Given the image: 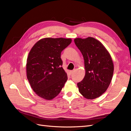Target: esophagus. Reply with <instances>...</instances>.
I'll return each instance as SVG.
<instances>
[{
    "instance_id": "obj_1",
    "label": "esophagus",
    "mask_w": 131,
    "mask_h": 131,
    "mask_svg": "<svg viewBox=\"0 0 131 131\" xmlns=\"http://www.w3.org/2000/svg\"><path fill=\"white\" fill-rule=\"evenodd\" d=\"M74 70H70V73L72 74H73L74 73Z\"/></svg>"
}]
</instances>
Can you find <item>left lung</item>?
I'll list each match as a JSON object with an SVG mask.
<instances>
[{
	"label": "left lung",
	"mask_w": 131,
	"mask_h": 131,
	"mask_svg": "<svg viewBox=\"0 0 131 131\" xmlns=\"http://www.w3.org/2000/svg\"><path fill=\"white\" fill-rule=\"evenodd\" d=\"M74 42L84 57L86 71L84 78L77 84L79 92L89 100L98 98L105 92L112 81V57L103 45L93 38H76Z\"/></svg>",
	"instance_id": "left-lung-1"
}]
</instances>
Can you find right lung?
I'll return each mask as SVG.
<instances>
[{
  "label": "right lung",
  "instance_id": "add662e5",
  "mask_svg": "<svg viewBox=\"0 0 131 131\" xmlns=\"http://www.w3.org/2000/svg\"><path fill=\"white\" fill-rule=\"evenodd\" d=\"M71 39L46 38L35 43L27 59V77L38 96L51 100L60 93L68 77L62 68L61 52Z\"/></svg>",
  "mask_w": 131,
  "mask_h": 131
}]
</instances>
